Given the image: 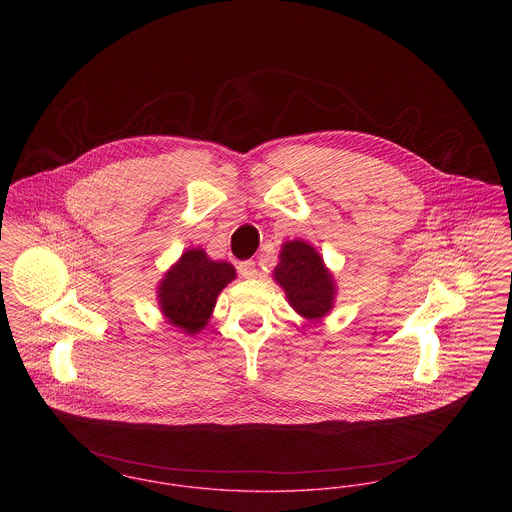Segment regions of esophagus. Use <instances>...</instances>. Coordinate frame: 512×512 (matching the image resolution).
<instances>
[{
    "label": "esophagus",
    "instance_id": "1",
    "mask_svg": "<svg viewBox=\"0 0 512 512\" xmlns=\"http://www.w3.org/2000/svg\"><path fill=\"white\" fill-rule=\"evenodd\" d=\"M239 272L244 275V277H254L256 275V262L254 260H244V262H240L239 264Z\"/></svg>",
    "mask_w": 512,
    "mask_h": 512
}]
</instances>
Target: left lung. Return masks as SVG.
<instances>
[{
	"instance_id": "1",
	"label": "left lung",
	"mask_w": 512,
	"mask_h": 512,
	"mask_svg": "<svg viewBox=\"0 0 512 512\" xmlns=\"http://www.w3.org/2000/svg\"><path fill=\"white\" fill-rule=\"evenodd\" d=\"M273 277L283 287L289 305L307 320H320L334 307V275L305 240H291L281 246Z\"/></svg>"
}]
</instances>
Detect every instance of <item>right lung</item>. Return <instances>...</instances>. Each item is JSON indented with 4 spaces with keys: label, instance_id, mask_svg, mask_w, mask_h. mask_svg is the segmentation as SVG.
<instances>
[{
    "label": "right lung",
    "instance_id": "obj_1",
    "mask_svg": "<svg viewBox=\"0 0 512 512\" xmlns=\"http://www.w3.org/2000/svg\"><path fill=\"white\" fill-rule=\"evenodd\" d=\"M235 277L229 262H213L202 248H190L159 283L161 312L172 326L198 334L207 326L219 293Z\"/></svg>",
    "mask_w": 512,
    "mask_h": 512
}]
</instances>
